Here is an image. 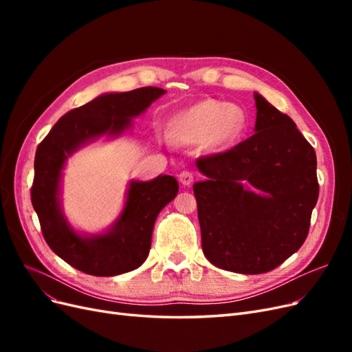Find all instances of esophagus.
<instances>
[{"label": "esophagus", "mask_w": 352, "mask_h": 352, "mask_svg": "<svg viewBox=\"0 0 352 352\" xmlns=\"http://www.w3.org/2000/svg\"><path fill=\"white\" fill-rule=\"evenodd\" d=\"M179 182L185 185V186H189L190 184L194 182V175L188 172V170H184V172L179 173Z\"/></svg>", "instance_id": "obj_1"}]
</instances>
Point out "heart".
Instances as JSON below:
<instances>
[{"label":"heart","instance_id":"obj_1","mask_svg":"<svg viewBox=\"0 0 352 352\" xmlns=\"http://www.w3.org/2000/svg\"><path fill=\"white\" fill-rule=\"evenodd\" d=\"M248 116L242 107L217 100L201 101L168 120V135L185 144L206 141L212 150H225L245 133Z\"/></svg>","mask_w":352,"mask_h":352}]
</instances>
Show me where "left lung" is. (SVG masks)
<instances>
[{"mask_svg":"<svg viewBox=\"0 0 352 352\" xmlns=\"http://www.w3.org/2000/svg\"><path fill=\"white\" fill-rule=\"evenodd\" d=\"M254 135L197 160L202 252L216 267L258 274L301 248L318 198L317 158L289 116L254 92Z\"/></svg>","mask_w":352,"mask_h":352,"instance_id":"8db88e82","label":"left lung"}]
</instances>
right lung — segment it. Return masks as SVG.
Listing matches in <instances>:
<instances>
[{
    "mask_svg": "<svg viewBox=\"0 0 352 352\" xmlns=\"http://www.w3.org/2000/svg\"><path fill=\"white\" fill-rule=\"evenodd\" d=\"M167 91L140 88L129 92H105L65 114L38 145L34 206L48 247L72 267L92 276H117L132 272L146 260L157 216L179 192L173 176L151 180L132 179L127 185L120 214L101 232L74 228L61 204V184L67 160L95 141L117 140L132 129L135 117Z\"/></svg>",
    "mask_w": 352,
    "mask_h": 352,
    "instance_id": "1",
    "label": "right lung"
}]
</instances>
